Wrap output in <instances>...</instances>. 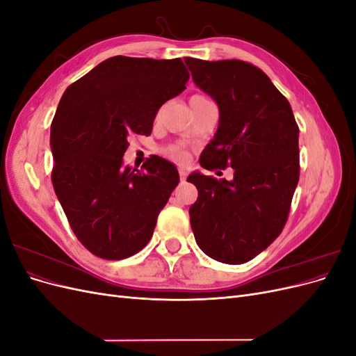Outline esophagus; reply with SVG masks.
Segmentation results:
<instances>
[{
  "instance_id": "1",
  "label": "esophagus",
  "mask_w": 356,
  "mask_h": 356,
  "mask_svg": "<svg viewBox=\"0 0 356 356\" xmlns=\"http://www.w3.org/2000/svg\"><path fill=\"white\" fill-rule=\"evenodd\" d=\"M178 172H179V177H181V179H182V181H186V178H187V175H188V170H187V168H179V169H178Z\"/></svg>"
}]
</instances>
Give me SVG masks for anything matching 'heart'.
<instances>
[{
    "mask_svg": "<svg viewBox=\"0 0 356 356\" xmlns=\"http://www.w3.org/2000/svg\"><path fill=\"white\" fill-rule=\"evenodd\" d=\"M191 99H207V98H204V96H202V95H195V96H191ZM191 99H190V101H191ZM168 156H169L170 159L178 160V161H184V160L187 159V153H186L182 148H179V147H172V148H169V149H168Z\"/></svg>",
    "mask_w": 356,
    "mask_h": 356,
    "instance_id": "1",
    "label": "heart"
}]
</instances>
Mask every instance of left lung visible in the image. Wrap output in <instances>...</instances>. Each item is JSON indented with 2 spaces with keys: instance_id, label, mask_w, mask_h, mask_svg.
Segmentation results:
<instances>
[{
  "instance_id": "1",
  "label": "left lung",
  "mask_w": 356,
  "mask_h": 356,
  "mask_svg": "<svg viewBox=\"0 0 356 356\" xmlns=\"http://www.w3.org/2000/svg\"><path fill=\"white\" fill-rule=\"evenodd\" d=\"M200 90L217 102L218 129L200 154L204 169L230 166L233 179L191 172L195 239L208 257L242 264L263 252L286 222L298 182V126L285 96L251 63L186 58Z\"/></svg>"
}]
</instances>
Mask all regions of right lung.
<instances>
[{"instance_id":"add662e5","label":"right lung","mask_w":356,"mask_h":356,"mask_svg":"<svg viewBox=\"0 0 356 356\" xmlns=\"http://www.w3.org/2000/svg\"><path fill=\"white\" fill-rule=\"evenodd\" d=\"M178 59L113 56L63 92L50 129L51 181L71 229L105 260H123L152 239L178 186L175 165L152 156L123 166L127 138L149 135L159 108L186 89Z\"/></svg>"}]
</instances>
